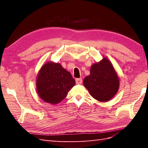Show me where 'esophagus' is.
<instances>
[{
    "mask_svg": "<svg viewBox=\"0 0 148 148\" xmlns=\"http://www.w3.org/2000/svg\"><path fill=\"white\" fill-rule=\"evenodd\" d=\"M76 84H82V78H77L76 79Z\"/></svg>",
    "mask_w": 148,
    "mask_h": 148,
    "instance_id": "esophagus-1",
    "label": "esophagus"
}]
</instances>
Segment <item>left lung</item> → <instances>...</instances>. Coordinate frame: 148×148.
<instances>
[{
    "mask_svg": "<svg viewBox=\"0 0 148 148\" xmlns=\"http://www.w3.org/2000/svg\"><path fill=\"white\" fill-rule=\"evenodd\" d=\"M84 85L94 99L107 102L118 91L119 79L113 65L106 57H103L92 65L90 74L84 79Z\"/></svg>",
    "mask_w": 148,
    "mask_h": 148,
    "instance_id": "left-lung-1",
    "label": "left lung"
}]
</instances>
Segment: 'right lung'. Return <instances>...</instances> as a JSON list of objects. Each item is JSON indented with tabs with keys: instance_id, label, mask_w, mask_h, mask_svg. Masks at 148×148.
Here are the masks:
<instances>
[{
	"instance_id": "add662e5",
	"label": "right lung",
	"mask_w": 148,
	"mask_h": 148,
	"mask_svg": "<svg viewBox=\"0 0 148 148\" xmlns=\"http://www.w3.org/2000/svg\"><path fill=\"white\" fill-rule=\"evenodd\" d=\"M36 82L40 98L51 104L61 102L76 84L69 72L53 62H47L41 67Z\"/></svg>"
}]
</instances>
